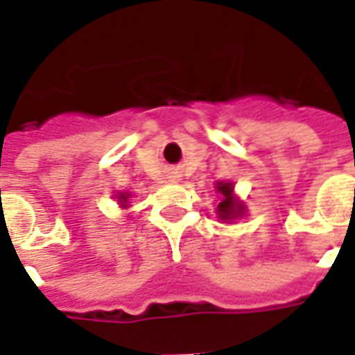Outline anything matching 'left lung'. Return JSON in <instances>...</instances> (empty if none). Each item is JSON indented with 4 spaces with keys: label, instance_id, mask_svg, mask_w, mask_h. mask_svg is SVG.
<instances>
[{
    "label": "left lung",
    "instance_id": "obj_1",
    "mask_svg": "<svg viewBox=\"0 0 355 355\" xmlns=\"http://www.w3.org/2000/svg\"><path fill=\"white\" fill-rule=\"evenodd\" d=\"M216 192L223 196V200L216 207V215L220 220H234L238 216L243 215V205L236 201L234 198V186L232 182H218L216 184Z\"/></svg>",
    "mask_w": 355,
    "mask_h": 355
}]
</instances>
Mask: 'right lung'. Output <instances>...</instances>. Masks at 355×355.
Wrapping results in <instances>:
<instances>
[{
  "label": "right lung",
  "mask_w": 355,
  "mask_h": 355,
  "mask_svg": "<svg viewBox=\"0 0 355 355\" xmlns=\"http://www.w3.org/2000/svg\"><path fill=\"white\" fill-rule=\"evenodd\" d=\"M127 200H129V193H125V192L117 193V201H119V205H121V207H127Z\"/></svg>",
  "instance_id": "1"
}]
</instances>
